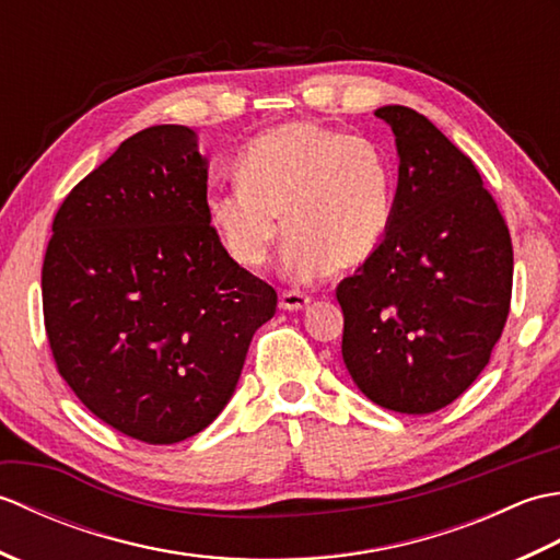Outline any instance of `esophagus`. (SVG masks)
<instances>
[{"label":"esophagus","mask_w":560,"mask_h":560,"mask_svg":"<svg viewBox=\"0 0 560 560\" xmlns=\"http://www.w3.org/2000/svg\"><path fill=\"white\" fill-rule=\"evenodd\" d=\"M307 303H311V295L301 291H283L279 299V307H283V311H303Z\"/></svg>","instance_id":"esophagus-1"}]
</instances>
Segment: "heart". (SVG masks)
Wrapping results in <instances>:
<instances>
[{
    "instance_id": "obj_1",
    "label": "heart",
    "mask_w": 560,
    "mask_h": 560,
    "mask_svg": "<svg viewBox=\"0 0 560 560\" xmlns=\"http://www.w3.org/2000/svg\"><path fill=\"white\" fill-rule=\"evenodd\" d=\"M233 175L235 189L207 197V221L241 269L265 267L281 229L291 279L361 265L387 233L392 168L368 137L289 122L249 141Z\"/></svg>"
}]
</instances>
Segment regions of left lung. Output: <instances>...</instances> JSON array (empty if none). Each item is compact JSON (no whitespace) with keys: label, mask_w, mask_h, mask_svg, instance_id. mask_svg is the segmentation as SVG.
Masks as SVG:
<instances>
[{"label":"left lung","mask_w":560,"mask_h":560,"mask_svg":"<svg viewBox=\"0 0 560 560\" xmlns=\"http://www.w3.org/2000/svg\"><path fill=\"white\" fill-rule=\"evenodd\" d=\"M375 115L397 137L399 185L383 243L337 287L341 355L363 395L433 413L479 377L513 295V243L477 165L411 108Z\"/></svg>","instance_id":"8db88e82"}]
</instances>
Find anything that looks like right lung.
Instances as JSON below:
<instances>
[{
    "mask_svg": "<svg viewBox=\"0 0 560 560\" xmlns=\"http://www.w3.org/2000/svg\"><path fill=\"white\" fill-rule=\"evenodd\" d=\"M277 291L223 253L207 159L183 125L125 139L65 197L43 261L59 375L127 438L173 445L217 419Z\"/></svg>",
    "mask_w": 560,
    "mask_h": 560,
    "instance_id": "add662e5",
    "label": "right lung"
}]
</instances>
